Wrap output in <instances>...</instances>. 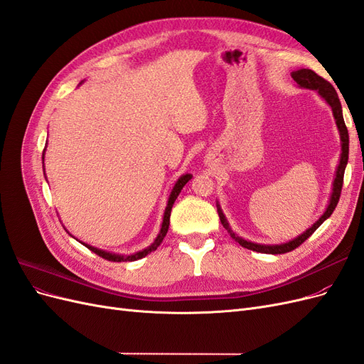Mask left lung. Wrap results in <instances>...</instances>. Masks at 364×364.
<instances>
[{"mask_svg":"<svg viewBox=\"0 0 364 364\" xmlns=\"http://www.w3.org/2000/svg\"><path fill=\"white\" fill-rule=\"evenodd\" d=\"M293 80L296 82V85L302 87V90H311L316 91L318 95H321L325 103L331 107L333 111V117L336 119V126L338 130L340 135V146H341V153H340V159L337 164L336 168V174H334V181H333V191L331 196H329L328 205L325 208L323 214L318 217L317 222H314L310 228L305 229L301 235H297L293 240L285 241V243H279V245H264V243H257V241H250V240H245L243 237H240L238 234H235L232 228H230L228 218L223 213L222 206H220L218 200H217V213L220 217V222H222L223 228L228 230L229 235L232 237L240 246H243L249 250L253 252H259V253H272V255H278V253H285L290 252L293 249H296L297 246H301L304 241L310 237L314 230L321 226L326 218L331 217V214L334 213V209L338 203L340 199V193H341V185H343V176H345V168L348 165V155H349V135H348V129L345 126V119H343V112H341V105L338 100V95L336 92V90L333 87V85L326 82L325 79H322L321 75H317L314 71L308 70V68H301L296 70L291 73Z\"/></svg>","mask_w":364,"mask_h":364,"instance_id":"1","label":"left lung"}]
</instances>
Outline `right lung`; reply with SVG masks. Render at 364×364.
Returning <instances> with one entry per match:
<instances>
[{
	"instance_id": "add662e5",
	"label": "right lung",
	"mask_w": 364,
	"mask_h": 364,
	"mask_svg": "<svg viewBox=\"0 0 364 364\" xmlns=\"http://www.w3.org/2000/svg\"><path fill=\"white\" fill-rule=\"evenodd\" d=\"M46 150H47V149H43V153H42V164H43V159H46ZM43 170H46V168H43ZM191 178H193V174H188V173H186V174H182L181 178H179L178 181H176V183L173 185V190H171V193H170V196H168V200H167V206H165V211H164V217H162V223H161L159 234L156 235V238H155V240H153V243H151L150 246H147L146 249L138 250V252H135V253H130V255H123V253L107 252V250H103V249L94 247V246H91V245H86V243H83V241H80V243H82L85 247H87L90 250H92L94 253H97L98 257H102V258L109 259V261H115V262H121V261H136V259H141V258L147 257L150 252L156 250V249L159 247V245L162 243L164 237L167 235V232H168V226H170L171 208H173V205H174L176 199H178V196H179L181 190L183 188L185 183L188 182ZM46 179H47V176H46ZM67 232H68V230H67ZM68 234H70V232H68ZM70 235H71V234H70ZM71 237H73V235H71ZM74 238H75V237H74Z\"/></svg>"
}]
</instances>
